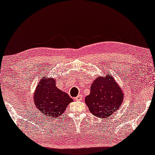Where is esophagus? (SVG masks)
<instances>
[{"label":"esophagus","instance_id":"1","mask_svg":"<svg viewBox=\"0 0 155 155\" xmlns=\"http://www.w3.org/2000/svg\"><path fill=\"white\" fill-rule=\"evenodd\" d=\"M75 99L76 100V101H82V95H79V96H78L75 97Z\"/></svg>","mask_w":155,"mask_h":155}]
</instances>
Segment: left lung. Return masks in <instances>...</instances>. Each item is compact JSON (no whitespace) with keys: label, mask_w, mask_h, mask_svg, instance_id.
Here are the masks:
<instances>
[{"label":"left lung","mask_w":155,"mask_h":155,"mask_svg":"<svg viewBox=\"0 0 155 155\" xmlns=\"http://www.w3.org/2000/svg\"><path fill=\"white\" fill-rule=\"evenodd\" d=\"M97 77L91 85V92L85 97L89 111L98 118H106L121 106L124 93L118 83L108 73Z\"/></svg>","instance_id":"obj_1"}]
</instances>
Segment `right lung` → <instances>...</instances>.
<instances>
[{
  "label": "right lung",
  "instance_id": "obj_1",
  "mask_svg": "<svg viewBox=\"0 0 155 155\" xmlns=\"http://www.w3.org/2000/svg\"><path fill=\"white\" fill-rule=\"evenodd\" d=\"M53 78H42L34 93V103L44 117L51 119L61 115L73 101L70 96L55 84Z\"/></svg>",
  "mask_w": 155,
  "mask_h": 155
}]
</instances>
